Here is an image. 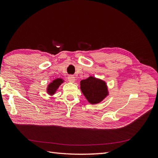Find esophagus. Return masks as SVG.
I'll use <instances>...</instances> for the list:
<instances>
[{"label":"esophagus","mask_w":158,"mask_h":158,"mask_svg":"<svg viewBox=\"0 0 158 158\" xmlns=\"http://www.w3.org/2000/svg\"><path fill=\"white\" fill-rule=\"evenodd\" d=\"M68 80L69 82H71V83H74L75 81V77H74L73 75H69L68 77Z\"/></svg>","instance_id":"obj_1"}]
</instances>
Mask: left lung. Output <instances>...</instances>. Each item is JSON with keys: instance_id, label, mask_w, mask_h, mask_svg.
I'll list each match as a JSON object with an SVG mask.
<instances>
[{"instance_id": "left-lung-1", "label": "left lung", "mask_w": 158, "mask_h": 158, "mask_svg": "<svg viewBox=\"0 0 158 158\" xmlns=\"http://www.w3.org/2000/svg\"><path fill=\"white\" fill-rule=\"evenodd\" d=\"M80 89L87 100L92 105L100 103L109 95L106 82L93 76L81 80Z\"/></svg>"}]
</instances>
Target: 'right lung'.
Segmentation results:
<instances>
[{"label":"right lung","mask_w":158,"mask_h":158,"mask_svg":"<svg viewBox=\"0 0 158 158\" xmlns=\"http://www.w3.org/2000/svg\"><path fill=\"white\" fill-rule=\"evenodd\" d=\"M64 81L62 79L58 78L56 79H54L48 85V88H47V93L49 95H53L56 92L57 89H58L60 85Z\"/></svg>","instance_id":"1"}]
</instances>
